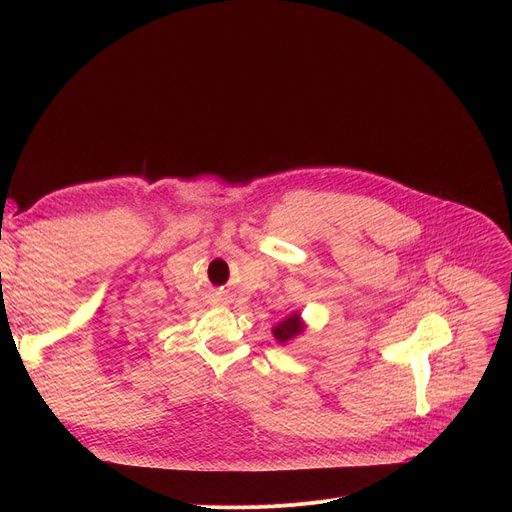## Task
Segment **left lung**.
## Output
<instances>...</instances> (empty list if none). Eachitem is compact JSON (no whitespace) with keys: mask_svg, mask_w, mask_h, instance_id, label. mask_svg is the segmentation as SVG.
Listing matches in <instances>:
<instances>
[{"mask_svg":"<svg viewBox=\"0 0 512 512\" xmlns=\"http://www.w3.org/2000/svg\"><path fill=\"white\" fill-rule=\"evenodd\" d=\"M303 330H305V324H303L301 315L299 313H292V315H288L286 319L280 321V324L272 330V334L276 336V340L280 344H286L292 338H297L299 334H303Z\"/></svg>","mask_w":512,"mask_h":512,"instance_id":"left-lung-1","label":"left lung"}]
</instances>
